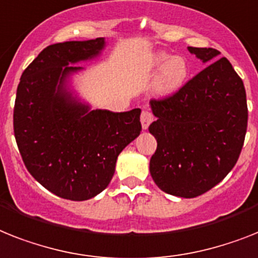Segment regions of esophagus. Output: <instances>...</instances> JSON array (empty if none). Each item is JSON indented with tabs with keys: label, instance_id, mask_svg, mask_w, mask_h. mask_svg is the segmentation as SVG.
<instances>
[{
	"label": "esophagus",
	"instance_id": "34e87169",
	"mask_svg": "<svg viewBox=\"0 0 258 258\" xmlns=\"http://www.w3.org/2000/svg\"><path fill=\"white\" fill-rule=\"evenodd\" d=\"M153 120H154V116H153V113H150L149 110H142V113H141L142 129H148L149 125L153 122Z\"/></svg>",
	"mask_w": 258,
	"mask_h": 258
}]
</instances>
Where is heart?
Wrapping results in <instances>:
<instances>
[{"instance_id": "b5f03b06", "label": "heart", "mask_w": 258, "mask_h": 258, "mask_svg": "<svg viewBox=\"0 0 258 258\" xmlns=\"http://www.w3.org/2000/svg\"><path fill=\"white\" fill-rule=\"evenodd\" d=\"M157 67L162 68L158 79V89L163 93L174 92L184 84L188 76V64L183 57L161 54L157 57Z\"/></svg>"}]
</instances>
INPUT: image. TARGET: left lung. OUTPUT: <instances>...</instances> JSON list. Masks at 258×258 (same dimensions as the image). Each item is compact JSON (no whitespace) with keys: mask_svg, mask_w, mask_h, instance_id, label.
Listing matches in <instances>:
<instances>
[{"mask_svg":"<svg viewBox=\"0 0 258 258\" xmlns=\"http://www.w3.org/2000/svg\"><path fill=\"white\" fill-rule=\"evenodd\" d=\"M207 67L172 95L152 99L157 140L150 174L165 192L195 198L224 179L241 153L248 126L244 83L215 48L188 47Z\"/></svg>","mask_w":258,"mask_h":258,"instance_id":"obj_1","label":"left lung"}]
</instances>
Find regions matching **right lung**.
Returning <instances> with one entry per match:
<instances>
[{"label":"right lung","mask_w":258,"mask_h":258,"mask_svg":"<svg viewBox=\"0 0 258 258\" xmlns=\"http://www.w3.org/2000/svg\"><path fill=\"white\" fill-rule=\"evenodd\" d=\"M104 38L51 44L34 59L17 88L13 126L22 161L38 182L57 197L87 201L114 174L117 157L138 137L141 109L89 110L64 89L71 63L99 54Z\"/></svg>","instance_id":"1"}]
</instances>
